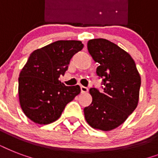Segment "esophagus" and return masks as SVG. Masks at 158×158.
Segmentation results:
<instances>
[{
  "label": "esophagus",
  "mask_w": 158,
  "mask_h": 158,
  "mask_svg": "<svg viewBox=\"0 0 158 158\" xmlns=\"http://www.w3.org/2000/svg\"><path fill=\"white\" fill-rule=\"evenodd\" d=\"M80 89H81V93H83V94L88 93V91H89V89L84 86H81L80 87Z\"/></svg>",
  "instance_id": "esophagus-1"
}]
</instances>
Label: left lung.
<instances>
[{
    "label": "left lung",
    "mask_w": 158,
    "mask_h": 158,
    "mask_svg": "<svg viewBox=\"0 0 158 158\" xmlns=\"http://www.w3.org/2000/svg\"><path fill=\"white\" fill-rule=\"evenodd\" d=\"M88 50L99 63L97 74L102 79L103 92L91 88L92 103L84 117L95 130L110 131L125 122L139 103L141 78L135 60L116 44L103 38L88 42Z\"/></svg>",
    "instance_id": "8db88e82"
}]
</instances>
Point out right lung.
<instances>
[{
  "mask_svg": "<svg viewBox=\"0 0 158 158\" xmlns=\"http://www.w3.org/2000/svg\"><path fill=\"white\" fill-rule=\"evenodd\" d=\"M83 48L81 41L60 40L30 55L19 74L18 90L21 109L32 121L38 125L54 122L80 94L79 85L65 86L58 79Z\"/></svg>",
  "mask_w": 158,
  "mask_h": 158,
  "instance_id": "right-lung-1",
  "label": "right lung"
}]
</instances>
